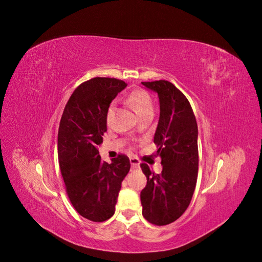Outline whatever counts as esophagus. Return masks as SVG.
I'll use <instances>...</instances> for the list:
<instances>
[{"label": "esophagus", "mask_w": 262, "mask_h": 262, "mask_svg": "<svg viewBox=\"0 0 262 262\" xmlns=\"http://www.w3.org/2000/svg\"><path fill=\"white\" fill-rule=\"evenodd\" d=\"M130 163H131V167L132 168H139L140 167V162L137 160V158L131 157L130 158Z\"/></svg>", "instance_id": "34e87169"}]
</instances>
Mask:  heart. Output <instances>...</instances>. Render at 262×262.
<instances>
[{"mask_svg":"<svg viewBox=\"0 0 262 262\" xmlns=\"http://www.w3.org/2000/svg\"><path fill=\"white\" fill-rule=\"evenodd\" d=\"M128 104L130 105V107L134 110V113H136L139 117L141 115L149 112V110H153L152 100H150L147 93H145L144 91L132 92L128 97ZM114 110H115V105L112 104L108 108V113H107L108 119L110 118V116L113 115Z\"/></svg>","mask_w":262,"mask_h":262,"instance_id":"b5f03b06","label":"heart"}]
</instances>
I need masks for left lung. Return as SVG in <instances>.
<instances>
[{
  "label": "left lung",
  "mask_w": 262,
  "mask_h": 262,
  "mask_svg": "<svg viewBox=\"0 0 262 262\" xmlns=\"http://www.w3.org/2000/svg\"><path fill=\"white\" fill-rule=\"evenodd\" d=\"M160 99V120L154 136L163 170L154 173L141 164L147 184L141 191L142 214L162 226L179 219L192 199L198 177V125L188 99L168 81L142 82Z\"/></svg>",
  "instance_id": "8db88e82"
}]
</instances>
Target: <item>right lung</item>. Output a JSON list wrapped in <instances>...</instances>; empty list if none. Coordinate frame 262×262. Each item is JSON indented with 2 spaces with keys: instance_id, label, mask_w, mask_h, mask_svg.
<instances>
[{
  "instance_id": "right-lung-1",
  "label": "right lung",
  "mask_w": 262,
  "mask_h": 262,
  "mask_svg": "<svg viewBox=\"0 0 262 262\" xmlns=\"http://www.w3.org/2000/svg\"><path fill=\"white\" fill-rule=\"evenodd\" d=\"M125 87L117 78H92L74 91L61 117L58 156L67 193L77 213L93 222L114 215L121 182L130 170L128 156L120 154L109 164L98 152L108 108Z\"/></svg>"
}]
</instances>
